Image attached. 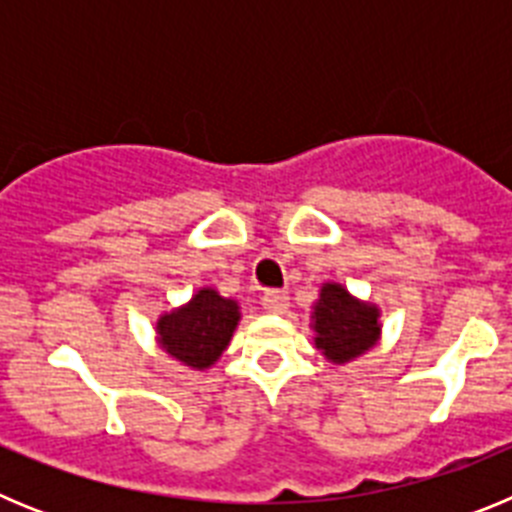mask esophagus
I'll return each instance as SVG.
<instances>
[{
  "label": "esophagus",
  "instance_id": "34e87169",
  "mask_svg": "<svg viewBox=\"0 0 512 512\" xmlns=\"http://www.w3.org/2000/svg\"><path fill=\"white\" fill-rule=\"evenodd\" d=\"M261 305H264L266 312L282 315L289 307V295L284 289H269V292H264V297H261Z\"/></svg>",
  "mask_w": 512,
  "mask_h": 512
}]
</instances>
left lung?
Masks as SVG:
<instances>
[{"label": "left lung", "mask_w": 512, "mask_h": 512, "mask_svg": "<svg viewBox=\"0 0 512 512\" xmlns=\"http://www.w3.org/2000/svg\"><path fill=\"white\" fill-rule=\"evenodd\" d=\"M379 310L348 295L341 284H325L312 312L315 346L336 364L356 359L377 343Z\"/></svg>", "instance_id": "1"}]
</instances>
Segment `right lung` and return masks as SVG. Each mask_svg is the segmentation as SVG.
Here are the masks:
<instances>
[{"label": "right lung", "mask_w": 512, "mask_h": 512, "mask_svg": "<svg viewBox=\"0 0 512 512\" xmlns=\"http://www.w3.org/2000/svg\"><path fill=\"white\" fill-rule=\"evenodd\" d=\"M241 312L215 289H200L192 300L158 320V341L166 354L192 369H207L228 348Z\"/></svg>", "instance_id": "1"}]
</instances>
